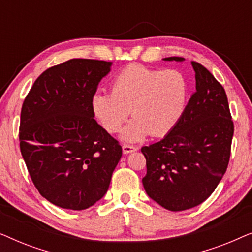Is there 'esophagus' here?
Listing matches in <instances>:
<instances>
[{
	"label": "esophagus",
	"instance_id": "esophagus-1",
	"mask_svg": "<svg viewBox=\"0 0 252 252\" xmlns=\"http://www.w3.org/2000/svg\"><path fill=\"white\" fill-rule=\"evenodd\" d=\"M137 149L135 147L133 146H128V144H124L123 146V153L124 154H130V153H134V151H136Z\"/></svg>",
	"mask_w": 252,
	"mask_h": 252
}]
</instances>
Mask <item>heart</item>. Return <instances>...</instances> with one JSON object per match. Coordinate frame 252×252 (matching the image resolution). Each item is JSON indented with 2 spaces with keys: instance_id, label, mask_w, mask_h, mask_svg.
Segmentation results:
<instances>
[{
  "instance_id": "1",
  "label": "heart",
  "mask_w": 252,
  "mask_h": 252,
  "mask_svg": "<svg viewBox=\"0 0 252 252\" xmlns=\"http://www.w3.org/2000/svg\"><path fill=\"white\" fill-rule=\"evenodd\" d=\"M187 101L188 82L180 71L132 64L113 78L111 93H94L91 106L109 133L119 132L132 112L135 118L123 130L122 139L135 142L149 133H170L184 116Z\"/></svg>"
}]
</instances>
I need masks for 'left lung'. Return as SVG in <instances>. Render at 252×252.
<instances>
[{
  "label": "left lung",
  "instance_id": "left-lung-1",
  "mask_svg": "<svg viewBox=\"0 0 252 252\" xmlns=\"http://www.w3.org/2000/svg\"><path fill=\"white\" fill-rule=\"evenodd\" d=\"M191 65L196 92L180 122L164 139L141 149L147 160L143 187L170 211L197 206L215 191L228 166L234 134L225 89L203 65Z\"/></svg>",
  "mask_w": 252,
  "mask_h": 252
}]
</instances>
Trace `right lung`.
<instances>
[{
    "label": "right lung",
    "mask_w": 252,
    "mask_h": 252,
    "mask_svg": "<svg viewBox=\"0 0 252 252\" xmlns=\"http://www.w3.org/2000/svg\"><path fill=\"white\" fill-rule=\"evenodd\" d=\"M111 62L74 58L36 79L22 106L19 141L34 186L47 201L85 210L108 191L123 155L94 119L92 96Z\"/></svg>",
    "instance_id": "obj_1"
}]
</instances>
